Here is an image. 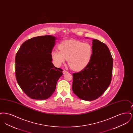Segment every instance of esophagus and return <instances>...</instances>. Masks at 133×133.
<instances>
[{"label":"esophagus","mask_w":133,"mask_h":133,"mask_svg":"<svg viewBox=\"0 0 133 133\" xmlns=\"http://www.w3.org/2000/svg\"><path fill=\"white\" fill-rule=\"evenodd\" d=\"M68 73V72L67 71H66V70H63V74H66V73Z\"/></svg>","instance_id":"obj_1"}]
</instances>
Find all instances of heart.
<instances>
[{"mask_svg":"<svg viewBox=\"0 0 133 133\" xmlns=\"http://www.w3.org/2000/svg\"><path fill=\"white\" fill-rule=\"evenodd\" d=\"M59 51L53 50L51 57L54 65L60 67L66 59L70 67L74 70L81 71L90 63L93 56L92 45L87 42L75 39L66 40L58 46Z\"/></svg>","mask_w":133,"mask_h":133,"instance_id":"b5f03b06","label":"heart"}]
</instances>
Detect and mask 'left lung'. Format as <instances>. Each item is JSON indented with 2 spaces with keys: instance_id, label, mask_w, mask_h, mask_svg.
Segmentation results:
<instances>
[{
  "instance_id": "1",
  "label": "left lung",
  "mask_w": 133,
  "mask_h": 133,
  "mask_svg": "<svg viewBox=\"0 0 133 133\" xmlns=\"http://www.w3.org/2000/svg\"><path fill=\"white\" fill-rule=\"evenodd\" d=\"M92 41L93 54L90 63L83 70L73 74L72 90L85 101L100 97L109 86L112 75L113 60L107 46L97 39Z\"/></svg>"
}]
</instances>
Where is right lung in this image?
<instances>
[{
	"instance_id": "1",
	"label": "right lung",
	"mask_w": 133,
	"mask_h": 133,
	"mask_svg": "<svg viewBox=\"0 0 133 133\" xmlns=\"http://www.w3.org/2000/svg\"><path fill=\"white\" fill-rule=\"evenodd\" d=\"M57 38L35 37L25 41L15 57V74L20 87L32 99L46 100L54 92L63 70L52 63L51 53Z\"/></svg>"
}]
</instances>
